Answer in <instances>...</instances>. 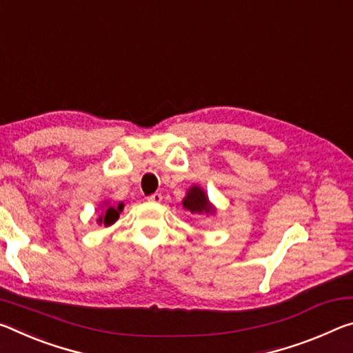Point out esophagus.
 Here are the masks:
<instances>
[{
    "label": "esophagus",
    "mask_w": 353,
    "mask_h": 353,
    "mask_svg": "<svg viewBox=\"0 0 353 353\" xmlns=\"http://www.w3.org/2000/svg\"><path fill=\"white\" fill-rule=\"evenodd\" d=\"M161 199H163V196H161L160 193H154V194H150V196H148L149 203H155V204L161 203Z\"/></svg>",
    "instance_id": "esophagus-1"
}]
</instances>
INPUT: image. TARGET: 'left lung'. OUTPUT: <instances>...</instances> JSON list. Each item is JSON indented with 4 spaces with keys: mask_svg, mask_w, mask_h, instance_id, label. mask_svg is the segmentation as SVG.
Returning a JSON list of instances; mask_svg holds the SVG:
<instances>
[{
    "mask_svg": "<svg viewBox=\"0 0 353 353\" xmlns=\"http://www.w3.org/2000/svg\"><path fill=\"white\" fill-rule=\"evenodd\" d=\"M183 209H187L192 212V214H198V215H212L215 214V207L210 204L209 198H207L205 192L198 185H193L188 188L187 196L182 201Z\"/></svg>",
    "mask_w": 353,
    "mask_h": 353,
    "instance_id": "8db88e82",
    "label": "left lung"
}]
</instances>
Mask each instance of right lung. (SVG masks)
Here are the masks:
<instances>
[{
	"label": "right lung",
	"mask_w": 353,
	"mask_h": 353,
	"mask_svg": "<svg viewBox=\"0 0 353 353\" xmlns=\"http://www.w3.org/2000/svg\"><path fill=\"white\" fill-rule=\"evenodd\" d=\"M103 205L105 209H103V214L99 218V225L111 226L113 223L117 221V218H119V214L122 212V209H124V203H119L117 205L105 203Z\"/></svg>",
	"instance_id": "add662e5"
}]
</instances>
